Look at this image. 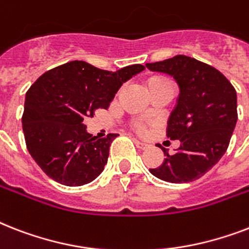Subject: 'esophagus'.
<instances>
[{
  "mask_svg": "<svg viewBox=\"0 0 249 249\" xmlns=\"http://www.w3.org/2000/svg\"><path fill=\"white\" fill-rule=\"evenodd\" d=\"M133 141H134V143H136L137 147L141 148V150H146V148L150 146V144L146 143V142H141V141H138V140H133Z\"/></svg>",
  "mask_w": 249,
  "mask_h": 249,
  "instance_id": "obj_1",
  "label": "esophagus"
}]
</instances>
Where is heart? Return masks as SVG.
I'll return each instance as SVG.
<instances>
[{
	"mask_svg": "<svg viewBox=\"0 0 249 249\" xmlns=\"http://www.w3.org/2000/svg\"><path fill=\"white\" fill-rule=\"evenodd\" d=\"M165 81H168L166 79H164V77H160V76H155V77H152V79H150V81H148V84L150 83H165ZM134 128L138 130V132H144V129H146V126H144L143 123H141V121H134Z\"/></svg>",
	"mask_w": 249,
	"mask_h": 249,
	"instance_id": "obj_1",
	"label": "heart"
}]
</instances>
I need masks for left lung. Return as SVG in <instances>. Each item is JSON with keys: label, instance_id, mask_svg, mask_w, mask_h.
Listing matches in <instances>:
<instances>
[{"label": "left lung", "instance_id": "8db88e82", "mask_svg": "<svg viewBox=\"0 0 249 249\" xmlns=\"http://www.w3.org/2000/svg\"><path fill=\"white\" fill-rule=\"evenodd\" d=\"M151 71L173 76L179 97L166 125V137L181 142L174 154L161 148L163 164L150 169L172 183L195 181L224 156L238 120L236 91L212 66L186 55L147 63Z\"/></svg>", "mask_w": 249, "mask_h": 249}]
</instances>
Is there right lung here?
<instances>
[{
  "label": "right lung",
  "instance_id": "right-lung-1",
  "mask_svg": "<svg viewBox=\"0 0 249 249\" xmlns=\"http://www.w3.org/2000/svg\"><path fill=\"white\" fill-rule=\"evenodd\" d=\"M132 64L116 72L73 60L45 72L25 94L21 125L29 154L58 183L83 186L103 172L109 146L119 134L97 138L85 117L108 108L123 83L143 71Z\"/></svg>",
  "mask_w": 249,
  "mask_h": 249
}]
</instances>
